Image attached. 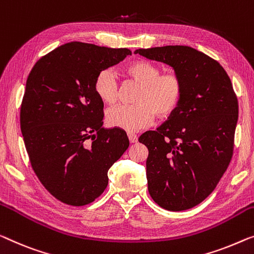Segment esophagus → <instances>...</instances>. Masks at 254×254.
I'll return each mask as SVG.
<instances>
[{
    "mask_svg": "<svg viewBox=\"0 0 254 254\" xmlns=\"http://www.w3.org/2000/svg\"><path fill=\"white\" fill-rule=\"evenodd\" d=\"M127 137H128V140H130V142H132V143H134V142L138 141V137L135 134H133V133H128Z\"/></svg>",
    "mask_w": 254,
    "mask_h": 254,
    "instance_id": "1",
    "label": "esophagus"
}]
</instances>
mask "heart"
I'll list each match as a JSON object with an SVG mask.
<instances>
[{"instance_id":"1","label":"heart","mask_w":254,"mask_h":254,"mask_svg":"<svg viewBox=\"0 0 254 254\" xmlns=\"http://www.w3.org/2000/svg\"><path fill=\"white\" fill-rule=\"evenodd\" d=\"M126 74L139 84L135 105H121L107 112L111 127L133 133L149 127L156 115L164 119L179 106L184 83L177 74H161V68L146 60H134L126 67ZM94 92L105 104L113 105L119 97V85L112 70H101L93 83Z\"/></svg>"}]
</instances>
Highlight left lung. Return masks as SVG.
I'll list each match as a JSON object with an SVG mask.
<instances>
[{
  "mask_svg": "<svg viewBox=\"0 0 254 254\" xmlns=\"http://www.w3.org/2000/svg\"><path fill=\"white\" fill-rule=\"evenodd\" d=\"M134 54L171 66L183 79L176 111L139 141L148 148L146 175L155 203L169 211L191 209L214 190L232 160L238 120L232 81L218 62L186 45Z\"/></svg>",
  "mask_w": 254,
  "mask_h": 254,
  "instance_id": "8db88e82",
  "label": "left lung"
}]
</instances>
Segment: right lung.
<instances>
[{
	"label": "right lung",
	"instance_id": "add662e5",
	"mask_svg": "<svg viewBox=\"0 0 254 254\" xmlns=\"http://www.w3.org/2000/svg\"><path fill=\"white\" fill-rule=\"evenodd\" d=\"M131 55L82 42L60 45L30 70L20 128L30 164L57 199L82 206L108 185V170L128 147L126 131L103 127L104 103L93 83Z\"/></svg>",
	"mask_w": 254,
	"mask_h": 254
}]
</instances>
